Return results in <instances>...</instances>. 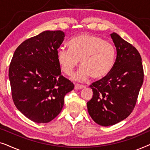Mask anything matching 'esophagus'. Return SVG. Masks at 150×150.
I'll return each mask as SVG.
<instances>
[{
    "instance_id": "esophagus-1",
    "label": "esophagus",
    "mask_w": 150,
    "mask_h": 150,
    "mask_svg": "<svg viewBox=\"0 0 150 150\" xmlns=\"http://www.w3.org/2000/svg\"><path fill=\"white\" fill-rule=\"evenodd\" d=\"M85 85H78V84H76L75 86H74L75 89H83V88H85Z\"/></svg>"
}]
</instances>
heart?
I'll return each mask as SVG.
<instances>
[{
  "label": "heart",
  "instance_id": "b5f03b06",
  "mask_svg": "<svg viewBox=\"0 0 150 150\" xmlns=\"http://www.w3.org/2000/svg\"><path fill=\"white\" fill-rule=\"evenodd\" d=\"M69 49L59 48L57 59L61 71L71 75L79 64L82 65L73 79L84 81L90 76L100 79L111 70L115 62V51L111 43L101 37L91 34H81L68 42Z\"/></svg>",
  "mask_w": 150,
  "mask_h": 150
}]
</instances>
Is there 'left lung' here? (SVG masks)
<instances>
[{
    "instance_id": "left-lung-1",
    "label": "left lung",
    "mask_w": 150,
    "mask_h": 150,
    "mask_svg": "<svg viewBox=\"0 0 150 150\" xmlns=\"http://www.w3.org/2000/svg\"><path fill=\"white\" fill-rule=\"evenodd\" d=\"M110 37L116 47L115 62L106 76L90 85L93 97L87 103L92 120L102 126H112L130 115L144 76L138 50L116 33Z\"/></svg>"
}]
</instances>
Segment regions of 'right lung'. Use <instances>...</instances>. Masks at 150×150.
<instances>
[{"label": "right lung", "instance_id": "1", "mask_svg": "<svg viewBox=\"0 0 150 150\" xmlns=\"http://www.w3.org/2000/svg\"><path fill=\"white\" fill-rule=\"evenodd\" d=\"M61 30H46L28 39L12 57L9 79L16 108L36 123H48L62 110L74 84L61 75L57 52L64 40Z\"/></svg>", "mask_w": 150, "mask_h": 150}]
</instances>
